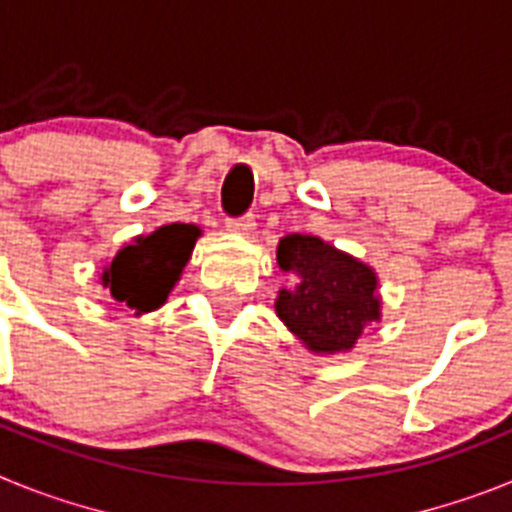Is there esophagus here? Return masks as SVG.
I'll return each mask as SVG.
<instances>
[{"label":"esophagus","instance_id":"obj_1","mask_svg":"<svg viewBox=\"0 0 512 512\" xmlns=\"http://www.w3.org/2000/svg\"><path fill=\"white\" fill-rule=\"evenodd\" d=\"M253 228H256V220L253 215H243V217H235V220H225V230L235 235H251Z\"/></svg>","mask_w":512,"mask_h":512}]
</instances>
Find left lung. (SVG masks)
<instances>
[{
  "mask_svg": "<svg viewBox=\"0 0 512 512\" xmlns=\"http://www.w3.org/2000/svg\"><path fill=\"white\" fill-rule=\"evenodd\" d=\"M277 266L292 284L279 289L274 310L310 354H348L366 325L382 320L377 271L318 235H284Z\"/></svg>",
  "mask_w": 512,
  "mask_h": 512,
  "instance_id": "obj_1",
  "label": "left lung"
}]
</instances>
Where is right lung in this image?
Returning <instances> with one entry per match:
<instances>
[{
	"label": "right lung",
	"mask_w": 512,
	"mask_h": 512,
	"mask_svg": "<svg viewBox=\"0 0 512 512\" xmlns=\"http://www.w3.org/2000/svg\"><path fill=\"white\" fill-rule=\"evenodd\" d=\"M200 235L202 230L189 223L161 225L151 235H135L102 266L99 284L135 315L158 310L182 279Z\"/></svg>",
	"instance_id": "1"
}]
</instances>
